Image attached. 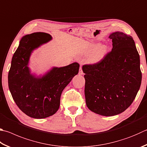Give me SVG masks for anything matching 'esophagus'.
<instances>
[{
  "instance_id": "esophagus-1",
  "label": "esophagus",
  "mask_w": 147,
  "mask_h": 147,
  "mask_svg": "<svg viewBox=\"0 0 147 147\" xmlns=\"http://www.w3.org/2000/svg\"><path fill=\"white\" fill-rule=\"evenodd\" d=\"M84 74V73H83V71H82V67H80V70H79V74Z\"/></svg>"
}]
</instances>
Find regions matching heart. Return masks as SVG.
I'll return each instance as SVG.
<instances>
[{"label":"heart","instance_id":"1","mask_svg":"<svg viewBox=\"0 0 147 147\" xmlns=\"http://www.w3.org/2000/svg\"><path fill=\"white\" fill-rule=\"evenodd\" d=\"M107 52V47L105 45H100L99 44H92L85 51L86 55L90 56L89 62L91 63H97L105 57Z\"/></svg>","mask_w":147,"mask_h":147}]
</instances>
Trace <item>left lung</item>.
Wrapping results in <instances>:
<instances>
[{
	"mask_svg": "<svg viewBox=\"0 0 147 147\" xmlns=\"http://www.w3.org/2000/svg\"><path fill=\"white\" fill-rule=\"evenodd\" d=\"M113 49L100 62L82 67L87 107L96 114L113 116L131 105L142 74L140 55L132 37L123 32L109 35Z\"/></svg>",
	"mask_w": 147,
	"mask_h": 147,
	"instance_id": "obj_1",
	"label": "left lung"
}]
</instances>
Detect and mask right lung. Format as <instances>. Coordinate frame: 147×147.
Wrapping results in <instances>:
<instances>
[{
  "label": "right lung",
  "mask_w": 147,
  "mask_h": 147,
  "mask_svg": "<svg viewBox=\"0 0 147 147\" xmlns=\"http://www.w3.org/2000/svg\"><path fill=\"white\" fill-rule=\"evenodd\" d=\"M51 39L49 34L42 32L24 36L13 56L8 73L13 99L24 113L35 119L46 118L57 113L63 90L79 71L80 65L74 62L53 67L42 75L31 73L29 63L32 53Z\"/></svg>",
  "instance_id": "1"
}]
</instances>
